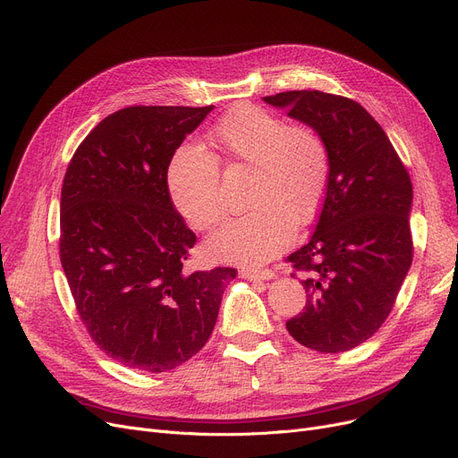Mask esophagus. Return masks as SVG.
<instances>
[{"mask_svg":"<svg viewBox=\"0 0 458 458\" xmlns=\"http://www.w3.org/2000/svg\"><path fill=\"white\" fill-rule=\"evenodd\" d=\"M240 275L243 278H249V281H271V278L275 276V273L271 269H250V267H243L240 271Z\"/></svg>","mask_w":458,"mask_h":458,"instance_id":"obj_1","label":"esophagus"}]
</instances>
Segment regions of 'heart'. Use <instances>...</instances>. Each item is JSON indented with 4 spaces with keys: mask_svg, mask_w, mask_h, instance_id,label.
<instances>
[{
    "mask_svg": "<svg viewBox=\"0 0 458 458\" xmlns=\"http://www.w3.org/2000/svg\"><path fill=\"white\" fill-rule=\"evenodd\" d=\"M213 138L233 163L256 170L249 191V213L232 218L208 242L223 260L262 264L290 245L295 225L309 223L324 200L329 182V151L324 138L307 125L264 108H232ZM172 202L187 221L208 230L221 221L225 200L216 158L192 144H182L168 163Z\"/></svg>",
    "mask_w": 458,
    "mask_h": 458,
    "instance_id": "b5f03b06",
    "label": "heart"
}]
</instances>
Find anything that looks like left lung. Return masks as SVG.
Listing matches in <instances>:
<instances>
[{"instance_id":"8db88e82","label":"left lung","mask_w":458,"mask_h":458,"mask_svg":"<svg viewBox=\"0 0 458 458\" xmlns=\"http://www.w3.org/2000/svg\"><path fill=\"white\" fill-rule=\"evenodd\" d=\"M324 138L329 182L314 233L288 256L303 281V312L286 322L316 352L360 346L382 327L411 266L410 175L376 119L352 98L324 91L264 97Z\"/></svg>"}]
</instances>
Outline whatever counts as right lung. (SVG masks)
I'll return each mask as SVG.
<instances>
[{
  "label": "right lung",
  "instance_id": "add662e5",
  "mask_svg": "<svg viewBox=\"0 0 458 458\" xmlns=\"http://www.w3.org/2000/svg\"><path fill=\"white\" fill-rule=\"evenodd\" d=\"M213 106H129L74 151L59 258L78 314L106 355L166 372L208 343L233 267L187 271L196 243L166 185L174 151Z\"/></svg>",
  "mask_w": 458,
  "mask_h": 458
}]
</instances>
